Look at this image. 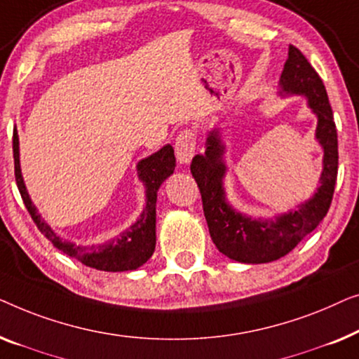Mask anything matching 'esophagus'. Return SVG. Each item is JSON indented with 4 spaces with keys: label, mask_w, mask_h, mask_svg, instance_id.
<instances>
[{
    "label": "esophagus",
    "mask_w": 359,
    "mask_h": 359,
    "mask_svg": "<svg viewBox=\"0 0 359 359\" xmlns=\"http://www.w3.org/2000/svg\"><path fill=\"white\" fill-rule=\"evenodd\" d=\"M196 138L191 130H184L175 140V156L180 164H189L195 154Z\"/></svg>",
    "instance_id": "34e87169"
}]
</instances>
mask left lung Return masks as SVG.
I'll use <instances>...</instances> for the list:
<instances>
[{"label":"left lung","instance_id":"8db88e82","mask_svg":"<svg viewBox=\"0 0 359 359\" xmlns=\"http://www.w3.org/2000/svg\"><path fill=\"white\" fill-rule=\"evenodd\" d=\"M280 86V94L306 95L309 107L317 115L316 138L324 148V169L319 189L312 198L275 219H255L236 211L226 201L224 144L218 128L210 131L205 154H196L190 164L201 194L211 239L221 254L242 264H269L290 254L325 218L335 190L338 141L333 112L320 76L294 45L287 48Z\"/></svg>","mask_w":359,"mask_h":359}]
</instances>
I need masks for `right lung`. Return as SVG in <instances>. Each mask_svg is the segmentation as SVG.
<instances>
[{
    "label": "right lung",
    "instance_id": "1",
    "mask_svg": "<svg viewBox=\"0 0 359 359\" xmlns=\"http://www.w3.org/2000/svg\"><path fill=\"white\" fill-rule=\"evenodd\" d=\"M13 153L14 175H16V184L19 194L22 196L24 205H26L30 218L34 219L39 231L58 250L73 257V259H76L86 266L102 271L136 270L149 260L156 247V200H158V190L161 184L175 169V156L172 146L165 144L158 153L140 161L136 169H138L140 180L146 187V205L143 213L140 215L135 224H131L118 237L97 245H76L74 242L62 239L57 232H53V229L45 223L42 216L39 215L22 180L21 164H19V136L16 128L13 131Z\"/></svg>",
    "mask_w": 359,
    "mask_h": 359
}]
</instances>
